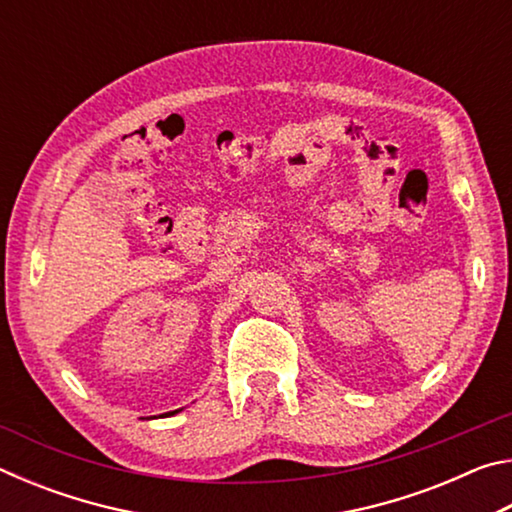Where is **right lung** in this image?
I'll list each match as a JSON object with an SVG mask.
<instances>
[{
  "label": "right lung",
  "instance_id": "add662e5",
  "mask_svg": "<svg viewBox=\"0 0 512 512\" xmlns=\"http://www.w3.org/2000/svg\"><path fill=\"white\" fill-rule=\"evenodd\" d=\"M171 413H176V411H171Z\"/></svg>",
  "mask_w": 512,
  "mask_h": 512
}]
</instances>
